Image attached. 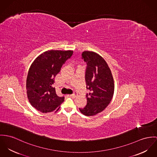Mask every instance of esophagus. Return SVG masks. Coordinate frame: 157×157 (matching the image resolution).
Instances as JSON below:
<instances>
[{
	"label": "esophagus",
	"instance_id": "1",
	"mask_svg": "<svg viewBox=\"0 0 157 157\" xmlns=\"http://www.w3.org/2000/svg\"><path fill=\"white\" fill-rule=\"evenodd\" d=\"M77 94H78L77 92H76V91H75L73 94H70V96H71V97H73V98H75V97H76V95H77Z\"/></svg>",
	"mask_w": 157,
	"mask_h": 157
}]
</instances>
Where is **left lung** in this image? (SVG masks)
Masks as SVG:
<instances>
[{"label": "left lung", "mask_w": 157, "mask_h": 157, "mask_svg": "<svg viewBox=\"0 0 157 157\" xmlns=\"http://www.w3.org/2000/svg\"><path fill=\"white\" fill-rule=\"evenodd\" d=\"M82 58L87 63L85 78L90 93L86 94V106L79 108V111L91 116L102 112L110 103L114 91V79L106 62L99 54L84 51Z\"/></svg>", "instance_id": "8db88e82"}]
</instances>
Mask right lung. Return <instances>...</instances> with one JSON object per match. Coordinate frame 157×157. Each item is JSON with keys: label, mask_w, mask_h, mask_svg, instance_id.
I'll use <instances>...</instances> for the list:
<instances>
[{"label": "right lung", "mask_w": 157, "mask_h": 157, "mask_svg": "<svg viewBox=\"0 0 157 157\" xmlns=\"http://www.w3.org/2000/svg\"><path fill=\"white\" fill-rule=\"evenodd\" d=\"M73 53L48 51L39 55L31 64L26 79V93L30 104L38 111L43 113L57 111L64 101V96H57L53 84L56 75Z\"/></svg>", "instance_id": "add662e5"}]
</instances>
